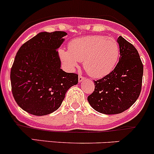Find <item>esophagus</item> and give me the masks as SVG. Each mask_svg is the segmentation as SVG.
<instances>
[{
	"label": "esophagus",
	"instance_id": "esophagus-1",
	"mask_svg": "<svg viewBox=\"0 0 154 154\" xmlns=\"http://www.w3.org/2000/svg\"><path fill=\"white\" fill-rule=\"evenodd\" d=\"M83 80H85V77H83V76H82V75H79V77H78L79 83L82 82Z\"/></svg>",
	"mask_w": 154,
	"mask_h": 154
}]
</instances>
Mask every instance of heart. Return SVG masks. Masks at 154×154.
Returning a JSON list of instances; mask_svg holds the SVG:
<instances>
[{
    "label": "heart",
    "mask_w": 154,
    "mask_h": 154,
    "mask_svg": "<svg viewBox=\"0 0 154 154\" xmlns=\"http://www.w3.org/2000/svg\"><path fill=\"white\" fill-rule=\"evenodd\" d=\"M60 56L70 69L83 62V68L90 76L95 78L109 74L116 66L120 48L117 40L104 35H88L72 39L68 51L60 50Z\"/></svg>",
    "instance_id": "obj_1"
}]
</instances>
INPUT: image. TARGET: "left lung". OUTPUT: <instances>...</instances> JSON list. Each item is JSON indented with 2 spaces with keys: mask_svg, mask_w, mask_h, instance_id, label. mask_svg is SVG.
I'll list each match as a JSON object with an SVG mask.
<instances>
[{
  "mask_svg": "<svg viewBox=\"0 0 154 154\" xmlns=\"http://www.w3.org/2000/svg\"><path fill=\"white\" fill-rule=\"evenodd\" d=\"M120 57L114 69L94 80V90L88 96L94 109L106 115L119 114L128 109L142 90L143 64L136 48L122 36L118 38Z\"/></svg>",
  "mask_w": 154,
  "mask_h": 154,
  "instance_id": "8db88e82",
  "label": "left lung"
}]
</instances>
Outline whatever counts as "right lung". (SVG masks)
<instances>
[{"label":"right lung","instance_id":"obj_1","mask_svg":"<svg viewBox=\"0 0 154 154\" xmlns=\"http://www.w3.org/2000/svg\"><path fill=\"white\" fill-rule=\"evenodd\" d=\"M66 34L63 31L39 32L17 52L10 72L12 95L29 114L54 112L61 106L68 88L78 83V74L60 68L57 48Z\"/></svg>","mask_w":154,"mask_h":154}]
</instances>
